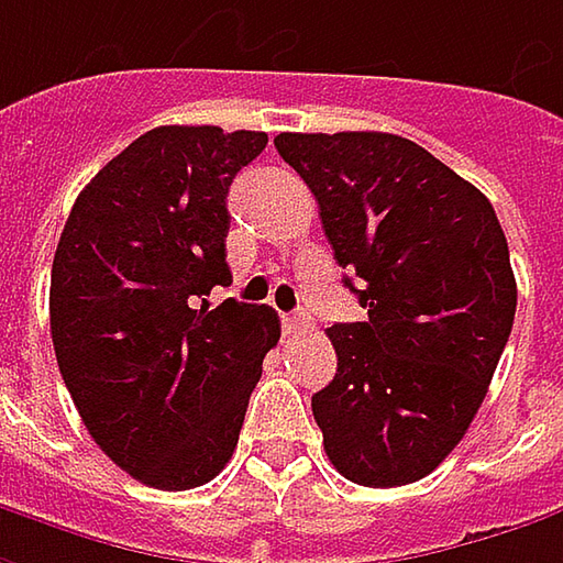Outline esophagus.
<instances>
[{"mask_svg": "<svg viewBox=\"0 0 563 563\" xmlns=\"http://www.w3.org/2000/svg\"><path fill=\"white\" fill-rule=\"evenodd\" d=\"M283 330L292 336V333H306L311 330V318H308L306 311H296V314H283Z\"/></svg>", "mask_w": 563, "mask_h": 563, "instance_id": "34e87169", "label": "esophagus"}]
</instances>
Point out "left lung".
I'll use <instances>...</instances> for the list:
<instances>
[{"label":"left lung","instance_id":"1","mask_svg":"<svg viewBox=\"0 0 563 563\" xmlns=\"http://www.w3.org/2000/svg\"><path fill=\"white\" fill-rule=\"evenodd\" d=\"M274 144L368 308L328 328L336 375L311 397L324 451L368 488L426 478L466 434L514 328L517 280L495 208L409 137L283 132Z\"/></svg>","mask_w":563,"mask_h":563}]
</instances>
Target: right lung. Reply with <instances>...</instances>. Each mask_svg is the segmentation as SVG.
Returning a JSON list of instances; mask_svg holds the SVG:
<instances>
[{"instance_id":"1","label":"right lung","mask_w":563,"mask_h":563,"mask_svg":"<svg viewBox=\"0 0 563 563\" xmlns=\"http://www.w3.org/2000/svg\"><path fill=\"white\" fill-rule=\"evenodd\" d=\"M264 147V132L151 129L85 185L56 245L62 380L100 451L151 488H198L230 463L280 340L274 308L208 302L233 280L230 185Z\"/></svg>"}]
</instances>
